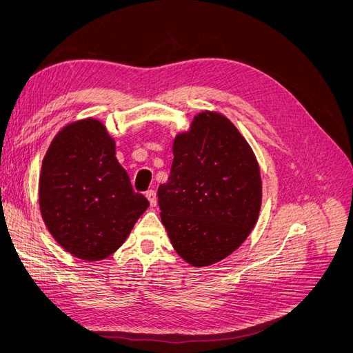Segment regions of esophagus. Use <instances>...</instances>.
Segmentation results:
<instances>
[{
  "instance_id": "obj_1",
  "label": "esophagus",
  "mask_w": 353,
  "mask_h": 353,
  "mask_svg": "<svg viewBox=\"0 0 353 353\" xmlns=\"http://www.w3.org/2000/svg\"><path fill=\"white\" fill-rule=\"evenodd\" d=\"M145 197H147L148 203H150V206H156L157 197H156V191L154 190H148L147 193H145Z\"/></svg>"
}]
</instances>
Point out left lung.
<instances>
[{
  "mask_svg": "<svg viewBox=\"0 0 353 353\" xmlns=\"http://www.w3.org/2000/svg\"><path fill=\"white\" fill-rule=\"evenodd\" d=\"M172 152L169 178L157 190L160 218L185 262L216 263L240 248L258 221V160L230 119L208 110L175 137Z\"/></svg>",
  "mask_w": 353,
  "mask_h": 353,
  "instance_id": "obj_1",
  "label": "left lung"
}]
</instances>
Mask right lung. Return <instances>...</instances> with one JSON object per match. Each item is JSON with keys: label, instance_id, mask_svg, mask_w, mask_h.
<instances>
[{"label": "right lung", "instance_id": "right-lung-1", "mask_svg": "<svg viewBox=\"0 0 353 353\" xmlns=\"http://www.w3.org/2000/svg\"><path fill=\"white\" fill-rule=\"evenodd\" d=\"M114 154V140L90 117L63 128L42 160V219L61 248L83 261L119 249L148 208Z\"/></svg>", "mask_w": 353, "mask_h": 353}]
</instances>
